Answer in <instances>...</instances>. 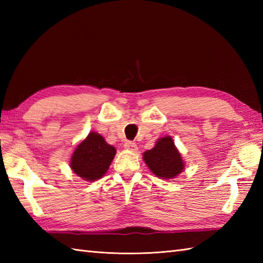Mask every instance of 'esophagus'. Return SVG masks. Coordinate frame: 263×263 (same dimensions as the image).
I'll return each instance as SVG.
<instances>
[{
	"mask_svg": "<svg viewBox=\"0 0 263 263\" xmlns=\"http://www.w3.org/2000/svg\"><path fill=\"white\" fill-rule=\"evenodd\" d=\"M124 148L126 150H130V152H137V149H138L137 144L135 142H132V141H126L124 143Z\"/></svg>",
	"mask_w": 263,
	"mask_h": 263,
	"instance_id": "esophagus-1",
	"label": "esophagus"
}]
</instances>
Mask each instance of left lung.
I'll list each match as a JSON object with an SVG mask.
<instances>
[{
  "label": "left lung",
  "instance_id": "obj_1",
  "mask_svg": "<svg viewBox=\"0 0 263 263\" xmlns=\"http://www.w3.org/2000/svg\"><path fill=\"white\" fill-rule=\"evenodd\" d=\"M142 159L154 174L163 180H173L184 171L185 163L170 136L158 139L155 147L144 152Z\"/></svg>",
  "mask_w": 263,
  "mask_h": 263
}]
</instances>
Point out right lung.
<instances>
[{"instance_id":"right-lung-1","label":"right lung","mask_w":263,"mask_h":263,"mask_svg":"<svg viewBox=\"0 0 263 263\" xmlns=\"http://www.w3.org/2000/svg\"><path fill=\"white\" fill-rule=\"evenodd\" d=\"M115 154L116 149L106 142L103 136L89 132L72 153L70 167L83 181L95 182L106 174Z\"/></svg>"}]
</instances>
